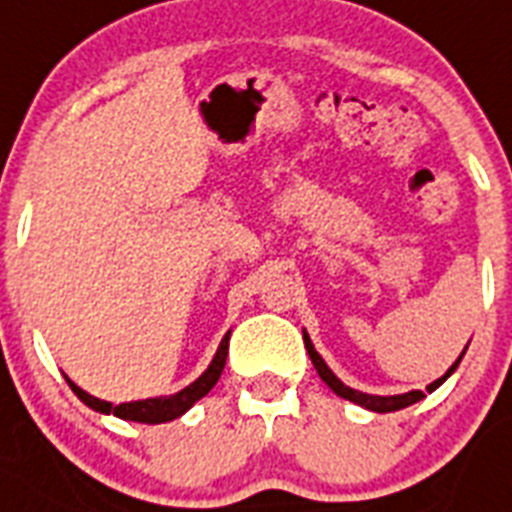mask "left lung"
Listing matches in <instances>:
<instances>
[{"label": "left lung", "mask_w": 512, "mask_h": 512, "mask_svg": "<svg viewBox=\"0 0 512 512\" xmlns=\"http://www.w3.org/2000/svg\"><path fill=\"white\" fill-rule=\"evenodd\" d=\"M305 348H307V354H310V359H312V364H315V369H318V374H320V379H323L325 384H328L330 390L336 392L338 397H343V400H351V402H356V405H361V408H366V410H374V413H392V410H402V408H408V405H413V402H418V400H423V392L420 390H413V392H405V395H392V397H379V395H364V392H356V390H351V387H346V384L341 382V379L336 377V374L330 372L328 366H325V361L320 359V354L318 351H315V346H312L310 343V338L305 336ZM461 356H464V351H461ZM461 356L459 359H456V364H459L461 361ZM456 364L451 366L449 372L443 374L441 379H436V382L433 384H428V387H425V390L428 392H433L438 387V384L443 382V379L449 377L451 372H454L456 369Z\"/></svg>", "instance_id": "8db88e82"}]
</instances>
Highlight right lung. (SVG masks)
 Returning <instances> with one entry per match:
<instances>
[{
    "instance_id": "1",
    "label": "right lung",
    "mask_w": 512,
    "mask_h": 512,
    "mask_svg": "<svg viewBox=\"0 0 512 512\" xmlns=\"http://www.w3.org/2000/svg\"><path fill=\"white\" fill-rule=\"evenodd\" d=\"M228 341L230 333L220 341V348H217L212 364L207 366V372L202 374L197 382H192L189 387H184L182 392H176V395L171 397H156V400H138L112 405V402L99 400V397L89 395V392H84L81 387H76L71 379H66V382H69V387L74 390V395L79 397L81 402H87L89 408L97 410V413H112L122 420H135V423H166V420H174L182 413H187L194 402L200 400V397H205L207 392L215 387V382L220 379V374H223L225 359H228Z\"/></svg>"
}]
</instances>
